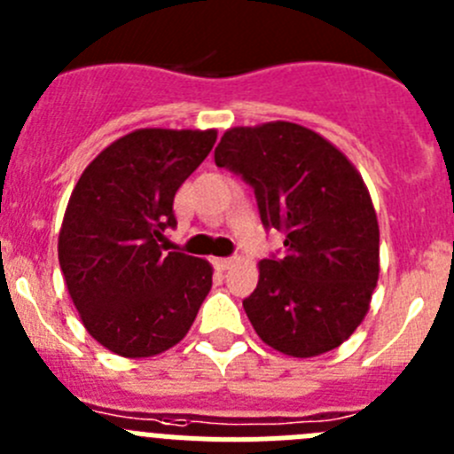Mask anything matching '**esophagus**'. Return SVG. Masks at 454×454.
Returning <instances> with one entry per match:
<instances>
[{
  "label": "esophagus",
  "mask_w": 454,
  "mask_h": 454,
  "mask_svg": "<svg viewBox=\"0 0 454 454\" xmlns=\"http://www.w3.org/2000/svg\"><path fill=\"white\" fill-rule=\"evenodd\" d=\"M232 262H235L232 257H217V260H215V267H217L219 271H226V269L232 267Z\"/></svg>",
  "instance_id": "esophagus-1"
}]
</instances>
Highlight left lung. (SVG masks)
<instances>
[{
  "mask_svg": "<svg viewBox=\"0 0 454 454\" xmlns=\"http://www.w3.org/2000/svg\"><path fill=\"white\" fill-rule=\"evenodd\" d=\"M217 167L253 187L285 253L260 262L242 301L264 344L292 357L337 348L355 333L378 283L380 231L364 181L328 140L289 121L239 126L215 149Z\"/></svg>",
  "mask_w": 454,
  "mask_h": 454,
  "instance_id": "left-lung-1",
  "label": "left lung"
}]
</instances>
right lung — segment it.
Listing matches in <instances>:
<instances>
[{
  "instance_id": "obj_1",
  "label": "right lung",
  "mask_w": 454,
  "mask_h": 454,
  "mask_svg": "<svg viewBox=\"0 0 454 454\" xmlns=\"http://www.w3.org/2000/svg\"><path fill=\"white\" fill-rule=\"evenodd\" d=\"M217 142V130L142 129L85 167L59 235L69 296L92 337L121 357L178 344L212 287V267L167 253L174 197Z\"/></svg>"
}]
</instances>
